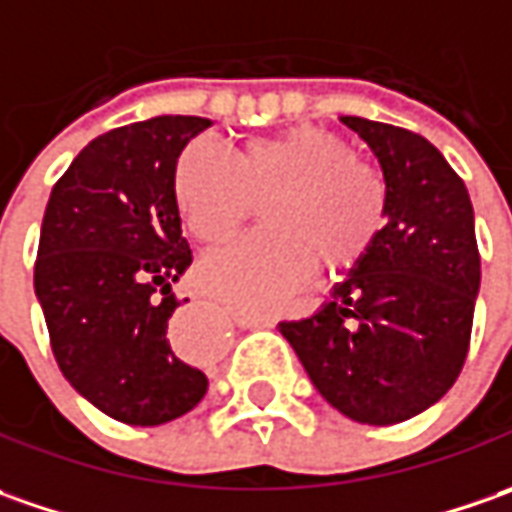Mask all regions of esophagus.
Wrapping results in <instances>:
<instances>
[{
    "label": "esophagus",
    "instance_id": "34e87169",
    "mask_svg": "<svg viewBox=\"0 0 512 512\" xmlns=\"http://www.w3.org/2000/svg\"><path fill=\"white\" fill-rule=\"evenodd\" d=\"M232 320L235 326L240 328H269L272 320L269 317H260V314H252V311H232Z\"/></svg>",
    "mask_w": 512,
    "mask_h": 512
}]
</instances>
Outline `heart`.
Returning <instances> with one entry per match:
<instances>
[{
    "instance_id": "b5f03b06",
    "label": "heart",
    "mask_w": 512,
    "mask_h": 512,
    "mask_svg": "<svg viewBox=\"0 0 512 512\" xmlns=\"http://www.w3.org/2000/svg\"><path fill=\"white\" fill-rule=\"evenodd\" d=\"M175 201L195 238L229 240L263 206V232L209 255L203 289L249 311L277 306L323 272L357 263L385 223V186L354 147L323 127H291L243 144L238 161L215 144L186 147L175 164Z\"/></svg>"
}]
</instances>
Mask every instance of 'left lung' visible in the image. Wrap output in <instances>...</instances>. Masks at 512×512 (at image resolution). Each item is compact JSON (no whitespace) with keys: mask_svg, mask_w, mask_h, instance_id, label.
<instances>
[{"mask_svg":"<svg viewBox=\"0 0 512 512\" xmlns=\"http://www.w3.org/2000/svg\"><path fill=\"white\" fill-rule=\"evenodd\" d=\"M340 121L379 161L385 226L320 309L277 328L331 408L397 425L436 405L465 365L482 280L473 206L428 138Z\"/></svg>","mask_w":512,"mask_h":512,"instance_id":"1","label":"left lung"}]
</instances>
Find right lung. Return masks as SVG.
<instances>
[{"mask_svg": "<svg viewBox=\"0 0 512 512\" xmlns=\"http://www.w3.org/2000/svg\"><path fill=\"white\" fill-rule=\"evenodd\" d=\"M212 127L158 115L93 138L53 186L33 272L64 379L101 414L152 428L206 394L175 354L172 283L192 263L175 201V164Z\"/></svg>", "mask_w": 512, "mask_h": 512, "instance_id": "1", "label": "right lung"}]
</instances>
